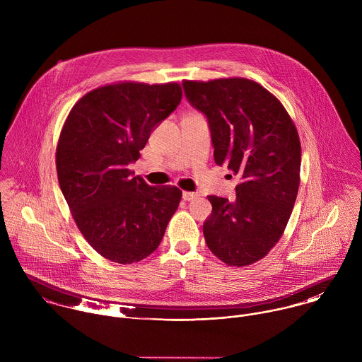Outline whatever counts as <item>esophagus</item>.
I'll return each instance as SVG.
<instances>
[{
    "instance_id": "1",
    "label": "esophagus",
    "mask_w": 362,
    "mask_h": 362,
    "mask_svg": "<svg viewBox=\"0 0 362 362\" xmlns=\"http://www.w3.org/2000/svg\"><path fill=\"white\" fill-rule=\"evenodd\" d=\"M197 194L196 193H192V192H183V200L185 202H190L193 199H196Z\"/></svg>"
}]
</instances>
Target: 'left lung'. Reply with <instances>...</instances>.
<instances>
[{"mask_svg": "<svg viewBox=\"0 0 362 362\" xmlns=\"http://www.w3.org/2000/svg\"><path fill=\"white\" fill-rule=\"evenodd\" d=\"M190 103L207 116L214 159L239 175L236 197L209 196L203 225L209 249L230 267L256 263L279 243L300 180V141L284 105L240 76L183 81Z\"/></svg>", "mask_w": 362, "mask_h": 362, "instance_id": "1", "label": "left lung"}]
</instances>
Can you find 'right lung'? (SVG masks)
Instances as JSON below:
<instances>
[{
    "instance_id": "add662e5",
    "label": "right lung",
    "mask_w": 362,
    "mask_h": 362,
    "mask_svg": "<svg viewBox=\"0 0 362 362\" xmlns=\"http://www.w3.org/2000/svg\"><path fill=\"white\" fill-rule=\"evenodd\" d=\"M180 100L177 82L120 81L85 93L64 122L56 148L59 183L78 229L110 262L148 257L179 207V187L149 186L127 165Z\"/></svg>"
}]
</instances>
